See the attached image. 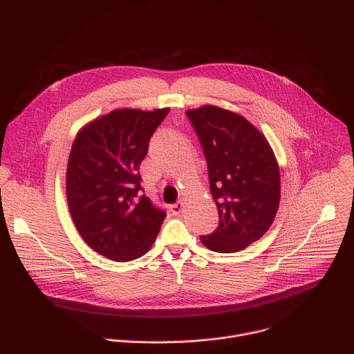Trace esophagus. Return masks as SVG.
<instances>
[{
  "instance_id": "34e87169",
  "label": "esophagus",
  "mask_w": 354,
  "mask_h": 354,
  "mask_svg": "<svg viewBox=\"0 0 354 354\" xmlns=\"http://www.w3.org/2000/svg\"><path fill=\"white\" fill-rule=\"evenodd\" d=\"M182 209H183V203H182V201H176L175 205H171V206H169V212H171L172 214H175V216L180 214Z\"/></svg>"
}]
</instances>
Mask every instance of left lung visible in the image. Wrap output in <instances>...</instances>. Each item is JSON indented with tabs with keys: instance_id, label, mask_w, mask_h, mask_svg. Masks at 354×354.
Segmentation results:
<instances>
[{
	"instance_id": "1",
	"label": "left lung",
	"mask_w": 354,
	"mask_h": 354,
	"mask_svg": "<svg viewBox=\"0 0 354 354\" xmlns=\"http://www.w3.org/2000/svg\"><path fill=\"white\" fill-rule=\"evenodd\" d=\"M209 168L218 227L201 235L205 246L232 254L262 238L280 203V172L263 134L245 118L206 105L186 112Z\"/></svg>"
}]
</instances>
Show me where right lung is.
<instances>
[{
  "instance_id": "right-lung-1",
  "label": "right lung",
  "mask_w": 354,
  "mask_h": 354,
  "mask_svg": "<svg viewBox=\"0 0 354 354\" xmlns=\"http://www.w3.org/2000/svg\"><path fill=\"white\" fill-rule=\"evenodd\" d=\"M169 109H118L75 137L66 192L82 239L102 257L129 262L156 242L167 213L141 194L140 164Z\"/></svg>"
}]
</instances>
